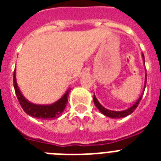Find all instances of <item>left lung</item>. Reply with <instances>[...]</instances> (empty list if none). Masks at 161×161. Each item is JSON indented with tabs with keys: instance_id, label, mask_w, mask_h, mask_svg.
<instances>
[{
	"instance_id": "1",
	"label": "left lung",
	"mask_w": 161,
	"mask_h": 161,
	"mask_svg": "<svg viewBox=\"0 0 161 161\" xmlns=\"http://www.w3.org/2000/svg\"><path fill=\"white\" fill-rule=\"evenodd\" d=\"M142 58L143 60H144V63H145V56L144 54H142ZM146 71V70H145ZM146 74H145V86H144V90L142 92V94L140 95V97L138 98V100L135 102L132 106H130V108H128L127 109L125 110H122V111H114V110H109V109H107L106 108H104L103 106L101 105V103L98 102V100L96 98L95 94L93 95V103L95 104V106L97 107L99 111H100L103 115H105L108 118H111V119H120V118H124V117H126L128 115L131 114L135 110V108H137V106L139 105V103H140V101L141 100V98H142V96H143V93H144V91H145V86H146Z\"/></svg>"
}]
</instances>
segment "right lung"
Returning <instances> with one entry per match:
<instances>
[{
    "mask_svg": "<svg viewBox=\"0 0 161 161\" xmlns=\"http://www.w3.org/2000/svg\"><path fill=\"white\" fill-rule=\"evenodd\" d=\"M13 83L16 95L18 98L19 103L24 111L31 117L42 119H55L60 117L63 110L65 109V107L68 103V95H69L68 93L71 88H68V90L66 91V93L62 96V98L51 104H36L27 100L21 93L16 83V70L14 72Z\"/></svg>",
    "mask_w": 161,
    "mask_h": 161,
    "instance_id": "add662e5",
    "label": "right lung"
}]
</instances>
